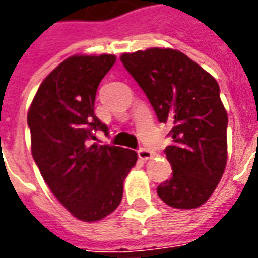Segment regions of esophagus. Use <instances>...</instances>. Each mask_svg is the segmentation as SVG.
<instances>
[{
	"mask_svg": "<svg viewBox=\"0 0 258 258\" xmlns=\"http://www.w3.org/2000/svg\"><path fill=\"white\" fill-rule=\"evenodd\" d=\"M138 157L141 158V160H144V161H146V160H150V158L153 157V153L149 150V149H145V148H141L138 150Z\"/></svg>",
	"mask_w": 258,
	"mask_h": 258,
	"instance_id": "esophagus-1",
	"label": "esophagus"
}]
</instances>
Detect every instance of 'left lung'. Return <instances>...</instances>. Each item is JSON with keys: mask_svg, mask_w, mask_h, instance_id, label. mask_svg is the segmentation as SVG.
Here are the masks:
<instances>
[{"mask_svg": "<svg viewBox=\"0 0 258 258\" xmlns=\"http://www.w3.org/2000/svg\"><path fill=\"white\" fill-rule=\"evenodd\" d=\"M120 60L145 91L158 121L172 125V144L164 150L172 176L158 186V197L177 209L201 207L227 164L228 117L216 79L175 49L123 53Z\"/></svg>", "mask_w": 258, "mask_h": 258, "instance_id": "1", "label": "left lung"}]
</instances>
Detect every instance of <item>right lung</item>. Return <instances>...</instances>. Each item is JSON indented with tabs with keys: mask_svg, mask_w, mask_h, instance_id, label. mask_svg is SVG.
<instances>
[{
	"mask_svg": "<svg viewBox=\"0 0 258 258\" xmlns=\"http://www.w3.org/2000/svg\"><path fill=\"white\" fill-rule=\"evenodd\" d=\"M113 54L72 56L42 82L28 109L31 153L58 201L82 221H98L119 207L134 150L93 142L108 127L94 114L100 82Z\"/></svg>",
	"mask_w": 258,
	"mask_h": 258,
	"instance_id": "obj_1",
	"label": "right lung"
}]
</instances>
